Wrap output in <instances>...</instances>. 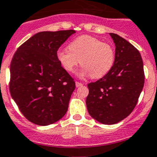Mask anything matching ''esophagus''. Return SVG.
<instances>
[{
  "mask_svg": "<svg viewBox=\"0 0 157 157\" xmlns=\"http://www.w3.org/2000/svg\"><path fill=\"white\" fill-rule=\"evenodd\" d=\"M83 86V83H80V82L78 81L76 82V86H77V87H79V86Z\"/></svg>",
  "mask_w": 157,
  "mask_h": 157,
  "instance_id": "34e87169",
  "label": "esophagus"
}]
</instances>
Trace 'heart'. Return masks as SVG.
<instances>
[{
	"label": "heart",
	"mask_w": 157,
	"mask_h": 157,
	"mask_svg": "<svg viewBox=\"0 0 157 157\" xmlns=\"http://www.w3.org/2000/svg\"><path fill=\"white\" fill-rule=\"evenodd\" d=\"M69 49H59L58 61L67 72H73L80 63L83 67L79 72L81 77L90 76L94 79L106 75L113 66L115 51L110 44L98 38L83 35L70 43Z\"/></svg>",
	"instance_id": "obj_1"
}]
</instances>
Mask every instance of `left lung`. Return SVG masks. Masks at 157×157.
<instances>
[{"mask_svg":"<svg viewBox=\"0 0 157 157\" xmlns=\"http://www.w3.org/2000/svg\"><path fill=\"white\" fill-rule=\"evenodd\" d=\"M115 44V61L103 77L87 85L86 104L90 115L106 125L128 117L144 85V63L139 51L124 38L109 33Z\"/></svg>","mask_w":157,"mask_h":157,"instance_id":"1","label":"left lung"}]
</instances>
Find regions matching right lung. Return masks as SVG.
<instances>
[{"label":"right lung","instance_id":"obj_1","mask_svg":"<svg viewBox=\"0 0 157 157\" xmlns=\"http://www.w3.org/2000/svg\"><path fill=\"white\" fill-rule=\"evenodd\" d=\"M74 30L42 31L18 48L10 66L12 98L33 124L48 126L66 114L75 82L57 57Z\"/></svg>","mask_w":157,"mask_h":157}]
</instances>
